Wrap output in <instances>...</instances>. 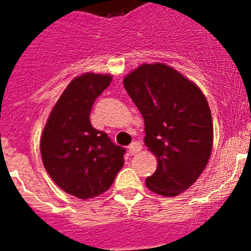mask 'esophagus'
<instances>
[{"mask_svg": "<svg viewBox=\"0 0 251 251\" xmlns=\"http://www.w3.org/2000/svg\"><path fill=\"white\" fill-rule=\"evenodd\" d=\"M141 149H142V146H141V143H139V142H133V143L129 146V149H127V150H129L130 156H134L135 153H138L139 151H141Z\"/></svg>", "mask_w": 251, "mask_h": 251, "instance_id": "esophagus-1", "label": "esophagus"}]
</instances>
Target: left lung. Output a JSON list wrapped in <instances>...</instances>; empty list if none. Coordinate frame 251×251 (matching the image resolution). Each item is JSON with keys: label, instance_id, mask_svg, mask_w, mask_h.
I'll list each match as a JSON object with an SVG mask.
<instances>
[{"label": "left lung", "instance_id": "8db88e82", "mask_svg": "<svg viewBox=\"0 0 251 251\" xmlns=\"http://www.w3.org/2000/svg\"><path fill=\"white\" fill-rule=\"evenodd\" d=\"M124 86L145 118V145L157 167L146 178L150 190L176 197L193 185L211 156L214 126L203 92L168 65L143 64Z\"/></svg>", "mask_w": 251, "mask_h": 251}]
</instances>
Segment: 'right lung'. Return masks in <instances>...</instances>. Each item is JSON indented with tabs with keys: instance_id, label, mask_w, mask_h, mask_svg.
Instances as JSON below:
<instances>
[{
	"instance_id": "add662e5",
	"label": "right lung",
	"mask_w": 251,
	"mask_h": 251,
	"mask_svg": "<svg viewBox=\"0 0 251 251\" xmlns=\"http://www.w3.org/2000/svg\"><path fill=\"white\" fill-rule=\"evenodd\" d=\"M109 74L86 73L65 88L43 130L40 151L48 175L68 194L88 199L112 186L124 167L125 149L90 122L95 100L109 86Z\"/></svg>"
}]
</instances>
